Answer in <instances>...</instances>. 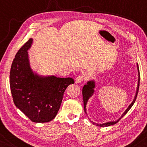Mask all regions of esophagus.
<instances>
[{"label":"esophagus","instance_id":"esophagus-1","mask_svg":"<svg viewBox=\"0 0 147 147\" xmlns=\"http://www.w3.org/2000/svg\"><path fill=\"white\" fill-rule=\"evenodd\" d=\"M87 79V77H85V75H79V77H77L75 79V82L76 83H81V82L85 81V80Z\"/></svg>","mask_w":147,"mask_h":147}]
</instances>
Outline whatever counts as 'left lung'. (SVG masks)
I'll return each mask as SVG.
<instances>
[{
  "mask_svg": "<svg viewBox=\"0 0 147 147\" xmlns=\"http://www.w3.org/2000/svg\"><path fill=\"white\" fill-rule=\"evenodd\" d=\"M137 68H138V86H137V90H136V95H135V97L134 99V100L132 102V103L129 105L128 108L126 111H124V113L122 115V116H121V118L120 119H121L122 118H123L125 116V114L127 113V112L130 110V109L132 107V106L134 104L135 101H136V97H137V95H138V89H139V83H140V72H139V68H138V65L137 64ZM95 87V82L93 81H89L88 83H87V85H84V87L83 88V104H84V110H85V112L87 113L86 112V105H87V103L88 101V99L90 98V97L92 96V95H93V93H94V88ZM120 119H119L117 121H115V122H107V123H104V124H95V123H94L92 122L93 124H97V126H101V127H105V126H111V125H113L115 124H116L117 122H118L119 120H120Z\"/></svg>",
  "mask_w": 147,
  "mask_h": 147,
  "instance_id": "left-lung-1",
  "label": "left lung"
}]
</instances>
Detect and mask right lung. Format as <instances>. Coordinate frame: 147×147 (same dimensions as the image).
Segmentation results:
<instances>
[{"label": "right lung", "instance_id": "1", "mask_svg": "<svg viewBox=\"0 0 147 147\" xmlns=\"http://www.w3.org/2000/svg\"><path fill=\"white\" fill-rule=\"evenodd\" d=\"M29 39L17 52L10 72V87L15 105L34 122H48L55 118L64 93L72 78L43 77L34 73L29 66Z\"/></svg>", "mask_w": 147, "mask_h": 147}]
</instances>
